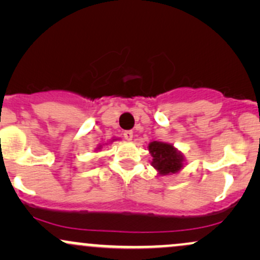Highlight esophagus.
<instances>
[{
  "label": "esophagus",
  "mask_w": 260,
  "mask_h": 260,
  "mask_svg": "<svg viewBox=\"0 0 260 260\" xmlns=\"http://www.w3.org/2000/svg\"><path fill=\"white\" fill-rule=\"evenodd\" d=\"M123 138L126 140H132L133 138V132L132 131H124L123 132Z\"/></svg>",
  "instance_id": "obj_1"
}]
</instances>
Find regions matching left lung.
I'll return each mask as SVG.
<instances>
[{
    "instance_id": "1",
    "label": "left lung",
    "mask_w": 260,
    "mask_h": 260,
    "mask_svg": "<svg viewBox=\"0 0 260 260\" xmlns=\"http://www.w3.org/2000/svg\"><path fill=\"white\" fill-rule=\"evenodd\" d=\"M154 168L159 170L161 175L175 174L182 168V155L176 151L172 145L161 142H153L149 144Z\"/></svg>"
}]
</instances>
